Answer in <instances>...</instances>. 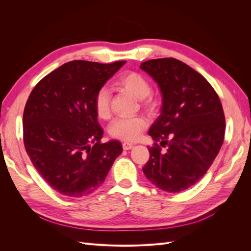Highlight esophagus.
Masks as SVG:
<instances>
[{
  "mask_svg": "<svg viewBox=\"0 0 251 251\" xmlns=\"http://www.w3.org/2000/svg\"><path fill=\"white\" fill-rule=\"evenodd\" d=\"M133 147H134V144L131 143V142H124V143H123V148H124V150H126V151L131 150Z\"/></svg>",
  "mask_w": 251,
  "mask_h": 251,
  "instance_id": "1",
  "label": "esophagus"
}]
</instances>
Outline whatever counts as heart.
<instances>
[{"label":"heart","mask_w":251,"mask_h":251,"mask_svg":"<svg viewBox=\"0 0 251 251\" xmlns=\"http://www.w3.org/2000/svg\"><path fill=\"white\" fill-rule=\"evenodd\" d=\"M117 83L135 97L142 100L143 104L151 105V86L147 77L138 72H126L121 75ZM94 108L97 116L107 119L111 115V94L105 87L97 90L94 97ZM148 126L147 119L142 116L118 117L112 121L109 133L114 138L132 141L137 139Z\"/></svg>","instance_id":"obj_1"}]
</instances>
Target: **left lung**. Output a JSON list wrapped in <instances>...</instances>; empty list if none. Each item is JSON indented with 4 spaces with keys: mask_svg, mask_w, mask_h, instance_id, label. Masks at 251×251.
Instances as JSON below:
<instances>
[{
    "mask_svg": "<svg viewBox=\"0 0 251 251\" xmlns=\"http://www.w3.org/2000/svg\"><path fill=\"white\" fill-rule=\"evenodd\" d=\"M140 69L154 78L162 95L161 113L149 130L156 142L142 171L164 192L185 191L206 174L222 147V103L210 83L181 60L150 59Z\"/></svg>",
    "mask_w": 251,
    "mask_h": 251,
    "instance_id": "left-lung-1",
    "label": "left lung"
}]
</instances>
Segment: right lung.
<instances>
[{"mask_svg": "<svg viewBox=\"0 0 251 251\" xmlns=\"http://www.w3.org/2000/svg\"><path fill=\"white\" fill-rule=\"evenodd\" d=\"M125 64L72 60L46 75L30 93L23 114L25 149L57 193L73 198L93 193L123 153L117 140L100 142L103 130L94 97Z\"/></svg>", "mask_w": 251, "mask_h": 251, "instance_id": "right-lung-1", "label": "right lung"}]
</instances>
